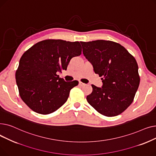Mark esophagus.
Masks as SVG:
<instances>
[{
	"instance_id": "1",
	"label": "esophagus",
	"mask_w": 156,
	"mask_h": 156,
	"mask_svg": "<svg viewBox=\"0 0 156 156\" xmlns=\"http://www.w3.org/2000/svg\"><path fill=\"white\" fill-rule=\"evenodd\" d=\"M85 85V83H82V82H81V81H79V85H80V86L83 87V86H84Z\"/></svg>"
}]
</instances>
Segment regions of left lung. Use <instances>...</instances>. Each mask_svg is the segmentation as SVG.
<instances>
[{"instance_id":"1","label":"left lung","mask_w":156,"mask_h":156,"mask_svg":"<svg viewBox=\"0 0 156 156\" xmlns=\"http://www.w3.org/2000/svg\"><path fill=\"white\" fill-rule=\"evenodd\" d=\"M80 43L83 55L103 83L102 88L92 85L93 91L87 97L88 102L104 116L119 115L133 102L140 84L135 57L123 46L112 41Z\"/></svg>"}]
</instances>
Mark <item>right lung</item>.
<instances>
[{"mask_svg":"<svg viewBox=\"0 0 156 156\" xmlns=\"http://www.w3.org/2000/svg\"><path fill=\"white\" fill-rule=\"evenodd\" d=\"M81 54L79 42L63 40H42L28 49L16 71L23 101L41 114H51L60 108L78 81H65L57 73L66 70L70 60Z\"/></svg>","mask_w":156,"mask_h":156,"instance_id":"1","label":"right lung"}]
</instances>
